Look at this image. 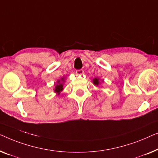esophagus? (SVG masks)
I'll list each match as a JSON object with an SVG mask.
<instances>
[{
	"label": "esophagus",
	"instance_id": "1",
	"mask_svg": "<svg viewBox=\"0 0 158 158\" xmlns=\"http://www.w3.org/2000/svg\"><path fill=\"white\" fill-rule=\"evenodd\" d=\"M76 74L77 75H82L84 74V71L83 69H79L76 71Z\"/></svg>",
	"mask_w": 158,
	"mask_h": 158
}]
</instances>
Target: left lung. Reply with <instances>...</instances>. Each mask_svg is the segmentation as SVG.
Here are the masks:
<instances>
[{
	"mask_svg": "<svg viewBox=\"0 0 158 158\" xmlns=\"http://www.w3.org/2000/svg\"><path fill=\"white\" fill-rule=\"evenodd\" d=\"M92 81H93V84H94L95 86H98V85H99V84H100V83H101V82L99 81V78H94V79H93ZM103 81H104L103 80H102V82H103Z\"/></svg>",
	"mask_w": 158,
	"mask_h": 158,
	"instance_id": "1",
	"label": "left lung"
}]
</instances>
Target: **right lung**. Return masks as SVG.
Masks as SVG:
<instances>
[{"label": "right lung", "mask_w": 158, "mask_h": 158, "mask_svg": "<svg viewBox=\"0 0 158 158\" xmlns=\"http://www.w3.org/2000/svg\"><path fill=\"white\" fill-rule=\"evenodd\" d=\"M64 81H65V78H64V77H62V78H61L60 79L57 80L56 84H55V86L54 88V92L56 93L57 95H59L61 91L64 89L63 86H64Z\"/></svg>", "instance_id": "add662e5"}]
</instances>
